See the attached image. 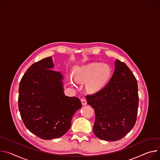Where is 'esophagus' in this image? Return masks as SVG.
Listing matches in <instances>:
<instances>
[{
  "mask_svg": "<svg viewBox=\"0 0 160 160\" xmlns=\"http://www.w3.org/2000/svg\"><path fill=\"white\" fill-rule=\"evenodd\" d=\"M81 103L83 105H85L87 104V101H86V99L85 98H82L81 99Z\"/></svg>",
  "mask_w": 160,
  "mask_h": 160,
  "instance_id": "esophagus-1",
  "label": "esophagus"
}]
</instances>
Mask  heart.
Returning a JSON list of instances; mask_svg holds the SVG:
<instances>
[{
	"label": "heart",
	"mask_w": 160,
	"mask_h": 160,
	"mask_svg": "<svg viewBox=\"0 0 160 160\" xmlns=\"http://www.w3.org/2000/svg\"><path fill=\"white\" fill-rule=\"evenodd\" d=\"M111 76V70L107 64L93 62L76 68L74 78L71 77V82L74 84V78L79 81H86L88 89L97 92L108 83Z\"/></svg>",
	"instance_id": "heart-1"
}]
</instances>
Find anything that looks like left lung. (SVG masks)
<instances>
[{
    "instance_id": "8db88e82",
    "label": "left lung",
    "mask_w": 160,
    "mask_h": 160,
    "mask_svg": "<svg viewBox=\"0 0 160 160\" xmlns=\"http://www.w3.org/2000/svg\"><path fill=\"white\" fill-rule=\"evenodd\" d=\"M86 97L95 111L93 132L98 138L116 141L133 128L138 106L137 81L124 62L116 60L109 83Z\"/></svg>"
}]
</instances>
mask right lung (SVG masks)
Masks as SVG:
<instances>
[{
	"label": "right lung",
	"mask_w": 160,
	"mask_h": 160,
	"mask_svg": "<svg viewBox=\"0 0 160 160\" xmlns=\"http://www.w3.org/2000/svg\"><path fill=\"white\" fill-rule=\"evenodd\" d=\"M52 60L50 57L32 64L19 85L18 108L24 125L44 140L65 134L73 115L82 107L78 97L65 95L63 77L52 70Z\"/></svg>",
	"instance_id": "right-lung-1"
}]
</instances>
